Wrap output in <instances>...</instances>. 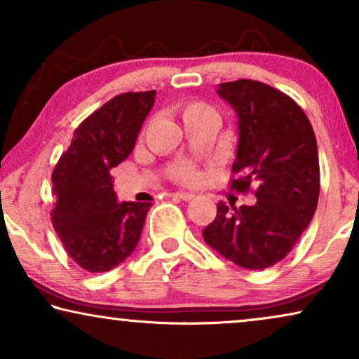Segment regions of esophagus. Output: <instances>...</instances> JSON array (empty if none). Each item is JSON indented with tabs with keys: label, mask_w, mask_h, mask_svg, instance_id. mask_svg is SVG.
<instances>
[{
	"label": "esophagus",
	"mask_w": 359,
	"mask_h": 359,
	"mask_svg": "<svg viewBox=\"0 0 359 359\" xmlns=\"http://www.w3.org/2000/svg\"><path fill=\"white\" fill-rule=\"evenodd\" d=\"M175 196L178 199H183V201H191V199L194 198L193 193H186V191H176Z\"/></svg>",
	"instance_id": "1"
}]
</instances>
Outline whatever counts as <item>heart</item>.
Wrapping results in <instances>:
<instances>
[{
  "label": "heart",
  "instance_id": "1",
  "mask_svg": "<svg viewBox=\"0 0 359 359\" xmlns=\"http://www.w3.org/2000/svg\"><path fill=\"white\" fill-rule=\"evenodd\" d=\"M205 112H212V109L201 101H189L186 102V104L180 106L181 117H188L193 114H205ZM171 173H173L176 180L186 181V183H193V181L198 180V171L188 163H176L173 168H171Z\"/></svg>",
  "mask_w": 359,
  "mask_h": 359
}]
</instances>
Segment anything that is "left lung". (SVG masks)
<instances>
[{"instance_id": "left-lung-1", "label": "left lung", "mask_w": 359, "mask_h": 359, "mask_svg": "<svg viewBox=\"0 0 359 359\" xmlns=\"http://www.w3.org/2000/svg\"><path fill=\"white\" fill-rule=\"evenodd\" d=\"M217 95L238 119L232 188L255 186L252 205L217 203L203 230L209 247L238 266L264 269L286 258L316 214L320 193L317 140L296 101L264 83H220Z\"/></svg>"}]
</instances>
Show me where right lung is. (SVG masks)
<instances>
[{"label":"right lung","mask_w":359,"mask_h":359,"mask_svg":"<svg viewBox=\"0 0 359 359\" xmlns=\"http://www.w3.org/2000/svg\"><path fill=\"white\" fill-rule=\"evenodd\" d=\"M156 91L112 97L78 126L52 173L53 229L73 262L104 273L130 257L151 203L117 201L111 170L134 150Z\"/></svg>","instance_id":"add662e5"}]
</instances>
